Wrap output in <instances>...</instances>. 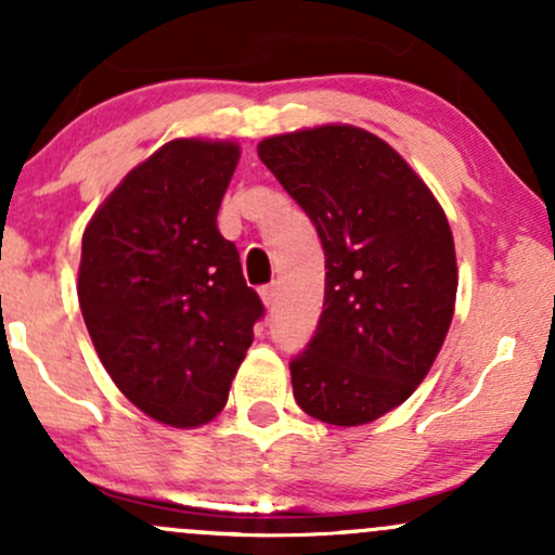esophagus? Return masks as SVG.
<instances>
[{
    "label": "esophagus",
    "instance_id": "1",
    "mask_svg": "<svg viewBox=\"0 0 555 555\" xmlns=\"http://www.w3.org/2000/svg\"><path fill=\"white\" fill-rule=\"evenodd\" d=\"M276 295H279V286H276V282H271V284H266V286H260V299H263V305L266 308H273V305H276Z\"/></svg>",
    "mask_w": 555,
    "mask_h": 555
}]
</instances>
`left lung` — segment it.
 <instances>
[{"mask_svg":"<svg viewBox=\"0 0 555 555\" xmlns=\"http://www.w3.org/2000/svg\"><path fill=\"white\" fill-rule=\"evenodd\" d=\"M258 156L326 256L323 313L289 362L297 404L328 425L378 420L428 375L451 326L449 221L410 164L360 127L266 138Z\"/></svg>","mask_w":555,"mask_h":555,"instance_id":"1","label":"left lung"}]
</instances>
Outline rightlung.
Instances as JSON below:
<instances>
[{
  "label": "right lung",
  "instance_id": "right-lung-1",
  "mask_svg": "<svg viewBox=\"0 0 555 555\" xmlns=\"http://www.w3.org/2000/svg\"><path fill=\"white\" fill-rule=\"evenodd\" d=\"M237 158L234 143L171 140L82 234L78 297L95 352L138 410L175 428L224 410L266 315L216 227Z\"/></svg>",
  "mask_w": 555,
  "mask_h": 555
}]
</instances>
